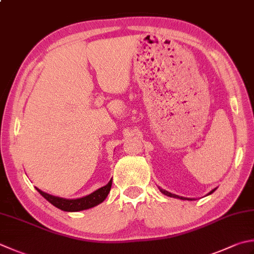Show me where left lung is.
Instances as JSON below:
<instances>
[{
	"mask_svg": "<svg viewBox=\"0 0 254 254\" xmlns=\"http://www.w3.org/2000/svg\"><path fill=\"white\" fill-rule=\"evenodd\" d=\"M158 190H160V191L162 192V193H164V195H166V196H168V197H173V198H180V199H183V200H192L191 198H186V197H183V196H178V195H175V193H172V192H170V191H167V190H162V188H160L158 187ZM216 190V188H213V190H211V191H209L207 193V196L208 195H210V193H212L213 191Z\"/></svg>",
	"mask_w": 254,
	"mask_h": 254,
	"instance_id": "1",
	"label": "left lung"
}]
</instances>
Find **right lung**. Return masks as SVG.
Instances as JSON below:
<instances>
[{
    "label": "right lung",
    "mask_w": 254,
    "mask_h": 254,
    "mask_svg": "<svg viewBox=\"0 0 254 254\" xmlns=\"http://www.w3.org/2000/svg\"><path fill=\"white\" fill-rule=\"evenodd\" d=\"M111 185H112V180H110V182H109L106 186L99 188V190H94L93 192L89 193V195L84 197L76 198V199H66V198L49 195V193L38 190L37 187L36 190L45 198V199L51 202L53 206L57 207L58 209L68 211V212H76V211L90 209V208L96 207L99 205V203H101L108 197L109 192H110Z\"/></svg>",
    "instance_id": "obj_1"
}]
</instances>
